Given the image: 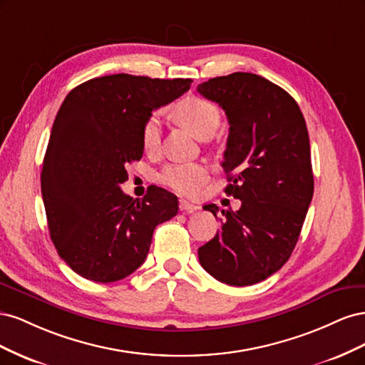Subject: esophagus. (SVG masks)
I'll return each instance as SVG.
<instances>
[{"label": "esophagus", "mask_w": 365, "mask_h": 365, "mask_svg": "<svg viewBox=\"0 0 365 365\" xmlns=\"http://www.w3.org/2000/svg\"><path fill=\"white\" fill-rule=\"evenodd\" d=\"M197 210H200V207L192 204V202H187V201H184V200L180 201V212H184V213H195V212H197Z\"/></svg>", "instance_id": "obj_1"}]
</instances>
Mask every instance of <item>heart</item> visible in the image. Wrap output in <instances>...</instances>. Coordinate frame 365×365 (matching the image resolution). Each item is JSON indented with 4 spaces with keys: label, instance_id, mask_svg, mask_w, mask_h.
<instances>
[{
    "label": "heart",
    "instance_id": "obj_1",
    "mask_svg": "<svg viewBox=\"0 0 365 365\" xmlns=\"http://www.w3.org/2000/svg\"><path fill=\"white\" fill-rule=\"evenodd\" d=\"M173 115L184 128L197 138L212 137L219 123L220 111L212 102L201 97H187L173 109ZM141 145L146 152H155L160 146V123L155 115L146 120L141 129ZM212 169L205 163H178L169 164L160 173V182L172 192L196 197L210 180Z\"/></svg>",
    "mask_w": 365,
    "mask_h": 365
}]
</instances>
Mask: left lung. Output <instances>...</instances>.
<instances>
[{"label":"left lung","mask_w":365,"mask_h":365,"mask_svg":"<svg viewBox=\"0 0 365 365\" xmlns=\"http://www.w3.org/2000/svg\"><path fill=\"white\" fill-rule=\"evenodd\" d=\"M224 109L230 134L222 168L227 195L242 201L222 210L216 236L197 250L202 268L219 282L248 286L288 262L314 195L304 117L283 88L252 73H233L197 85ZM215 216L217 207H204Z\"/></svg>","instance_id":"left-lung-1"}]
</instances>
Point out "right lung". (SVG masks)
Listing matches in <instances>:
<instances>
[{
  "mask_svg": "<svg viewBox=\"0 0 365 365\" xmlns=\"http://www.w3.org/2000/svg\"><path fill=\"white\" fill-rule=\"evenodd\" d=\"M192 79L111 74L65 97L41 172L50 237L82 277L111 283L146 260L153 230L178 213V197L152 187L143 200L125 195L126 164L143 157L141 129L153 109L189 91Z\"/></svg>",
  "mask_w": 365,
  "mask_h": 365,
  "instance_id": "1",
  "label": "right lung"
}]
</instances>
